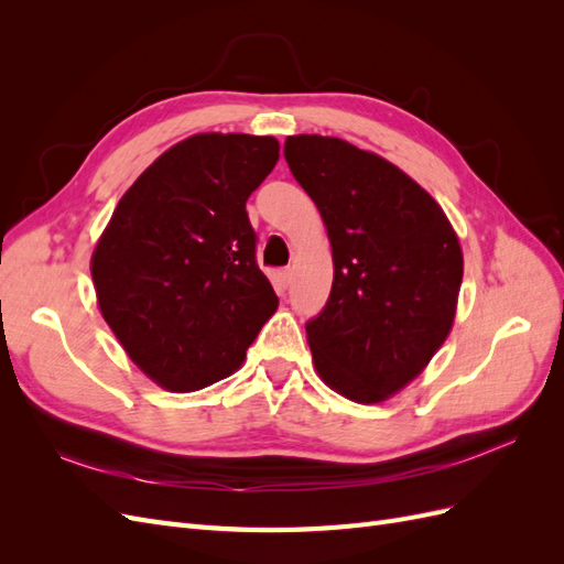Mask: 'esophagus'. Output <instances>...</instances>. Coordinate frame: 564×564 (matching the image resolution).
Wrapping results in <instances>:
<instances>
[{"instance_id":"esophagus-1","label":"esophagus","mask_w":564,"mask_h":564,"mask_svg":"<svg viewBox=\"0 0 564 564\" xmlns=\"http://www.w3.org/2000/svg\"><path fill=\"white\" fill-rule=\"evenodd\" d=\"M289 282H292V270H289V268L278 270V284H280L282 289H286Z\"/></svg>"}]
</instances>
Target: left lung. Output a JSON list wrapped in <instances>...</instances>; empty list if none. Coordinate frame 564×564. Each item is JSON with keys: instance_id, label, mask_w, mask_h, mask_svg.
Masks as SVG:
<instances>
[{"instance_id": "1", "label": "left lung", "mask_w": 564, "mask_h": 564, "mask_svg": "<svg viewBox=\"0 0 564 564\" xmlns=\"http://www.w3.org/2000/svg\"><path fill=\"white\" fill-rule=\"evenodd\" d=\"M284 160L317 204L334 256L332 294L305 322L322 381L383 402L452 329L464 256L440 204L395 164L329 135H289Z\"/></svg>"}]
</instances>
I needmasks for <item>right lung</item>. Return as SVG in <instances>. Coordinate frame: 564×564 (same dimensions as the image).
Instances as JSON below:
<instances>
[{"label":"right lung","mask_w":564,"mask_h":564,"mask_svg":"<svg viewBox=\"0 0 564 564\" xmlns=\"http://www.w3.org/2000/svg\"><path fill=\"white\" fill-rule=\"evenodd\" d=\"M278 160L272 135H191L135 178L100 235L91 256L100 313L166 390L230 377L278 308L247 214Z\"/></svg>","instance_id":"right-lung-1"}]
</instances>
